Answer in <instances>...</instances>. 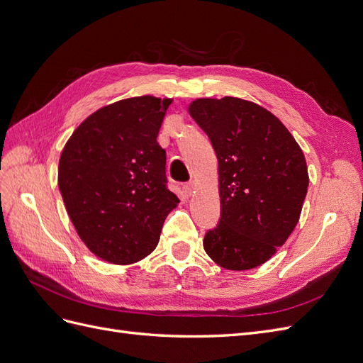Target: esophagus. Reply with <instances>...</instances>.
<instances>
[{"label": "esophagus", "instance_id": "obj_1", "mask_svg": "<svg viewBox=\"0 0 363 363\" xmlns=\"http://www.w3.org/2000/svg\"><path fill=\"white\" fill-rule=\"evenodd\" d=\"M183 191H184L186 196H192V194L195 192V183H194V182L186 183V184L183 186Z\"/></svg>", "mask_w": 363, "mask_h": 363}]
</instances>
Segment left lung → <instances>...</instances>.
<instances>
[{"label": "left lung", "instance_id": "left-lung-1", "mask_svg": "<svg viewBox=\"0 0 363 363\" xmlns=\"http://www.w3.org/2000/svg\"><path fill=\"white\" fill-rule=\"evenodd\" d=\"M189 113L218 157L221 218L203 247L225 269L256 268L298 223L309 186L303 151L277 116L240 98H199Z\"/></svg>", "mask_w": 363, "mask_h": 363}]
</instances>
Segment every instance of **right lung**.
Masks as SVG:
<instances>
[{
	"label": "right lung",
	"mask_w": 363,
	"mask_h": 363,
	"mask_svg": "<svg viewBox=\"0 0 363 363\" xmlns=\"http://www.w3.org/2000/svg\"><path fill=\"white\" fill-rule=\"evenodd\" d=\"M171 103L144 95L101 107L60 155L59 189L77 233L115 265L147 257L180 203L167 186V151L157 142Z\"/></svg>",
	"instance_id": "add662e5"
}]
</instances>
